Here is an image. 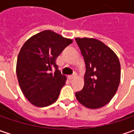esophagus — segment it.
Instances as JSON below:
<instances>
[{
	"instance_id": "34e87169",
	"label": "esophagus",
	"mask_w": 134,
	"mask_h": 134,
	"mask_svg": "<svg viewBox=\"0 0 134 134\" xmlns=\"http://www.w3.org/2000/svg\"><path fill=\"white\" fill-rule=\"evenodd\" d=\"M75 77H76V75H71V76H69V77H68V78H69V80H73Z\"/></svg>"
}]
</instances>
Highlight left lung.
Masks as SVG:
<instances>
[{
	"label": "left lung",
	"instance_id": "left-lung-1",
	"mask_svg": "<svg viewBox=\"0 0 134 134\" xmlns=\"http://www.w3.org/2000/svg\"><path fill=\"white\" fill-rule=\"evenodd\" d=\"M86 64L84 86L75 93L77 100L90 109L108 104L116 93L121 79L120 62L115 52L100 40L75 38Z\"/></svg>",
	"mask_w": 134,
	"mask_h": 134
}]
</instances>
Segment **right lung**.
Returning a JSON list of instances; mask_svg holds the SVG:
<instances>
[{
	"label": "right lung",
	"instance_id": "1",
	"mask_svg": "<svg viewBox=\"0 0 134 134\" xmlns=\"http://www.w3.org/2000/svg\"><path fill=\"white\" fill-rule=\"evenodd\" d=\"M72 42L52 30H44L31 36L21 47L16 74L24 95L33 105L44 107L57 100L66 77L57 70L56 59ZM53 66L57 70L49 73Z\"/></svg>",
	"mask_w": 134,
	"mask_h": 134
}]
</instances>
